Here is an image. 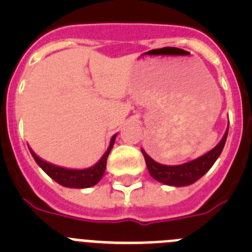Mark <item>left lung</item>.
<instances>
[{
	"mask_svg": "<svg viewBox=\"0 0 252 252\" xmlns=\"http://www.w3.org/2000/svg\"><path fill=\"white\" fill-rule=\"evenodd\" d=\"M227 133H228V127H227L221 141L218 142L212 150L202 155V157L197 158V159L192 160V161L184 162L180 165H162L160 162H157L155 160L151 159L148 154L141 149L149 173L154 179L162 184H166V186L186 187L195 183L198 179H201L206 174L209 169L212 168L216 160L221 155L224 144H226Z\"/></svg>",
	"mask_w": 252,
	"mask_h": 252,
	"instance_id": "left-lung-1",
	"label": "left lung"
}]
</instances>
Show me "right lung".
I'll use <instances>...</instances> for the list:
<instances>
[{"mask_svg": "<svg viewBox=\"0 0 252 252\" xmlns=\"http://www.w3.org/2000/svg\"><path fill=\"white\" fill-rule=\"evenodd\" d=\"M116 135H113L112 139L110 141V146L107 149L106 153L103 154V157L99 159L98 162H95L94 165L87 169H66L62 168V166H57L54 164H50L48 161H44L43 159H40L36 154L30 149V153L35 161L37 162V165L45 171L46 174L55 180L60 186L66 187V188H90V187L95 186L99 180L102 179L106 170L107 158L110 155V151L112 150L113 144H115Z\"/></svg>", "mask_w": 252, "mask_h": 252, "instance_id": "obj_1", "label": "right lung"}]
</instances>
